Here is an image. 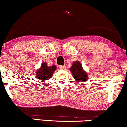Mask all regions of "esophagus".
<instances>
[{
  "label": "esophagus",
  "mask_w": 127,
  "mask_h": 127,
  "mask_svg": "<svg viewBox=\"0 0 127 127\" xmlns=\"http://www.w3.org/2000/svg\"><path fill=\"white\" fill-rule=\"evenodd\" d=\"M59 68L61 69V70H64L65 68V66H64V65H63V66H59Z\"/></svg>",
  "instance_id": "esophagus-1"
}]
</instances>
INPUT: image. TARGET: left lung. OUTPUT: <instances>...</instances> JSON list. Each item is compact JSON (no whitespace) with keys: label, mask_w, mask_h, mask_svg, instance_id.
Here are the masks:
<instances>
[{"label":"left lung","mask_w":127,"mask_h":127,"mask_svg":"<svg viewBox=\"0 0 127 127\" xmlns=\"http://www.w3.org/2000/svg\"><path fill=\"white\" fill-rule=\"evenodd\" d=\"M70 70L77 83L85 82L88 79V75L83 68L82 65L79 61H75L72 64Z\"/></svg>","instance_id":"obj_1"}]
</instances>
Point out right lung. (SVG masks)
Returning <instances> with one entry per match:
<instances>
[{"mask_svg": "<svg viewBox=\"0 0 127 127\" xmlns=\"http://www.w3.org/2000/svg\"><path fill=\"white\" fill-rule=\"evenodd\" d=\"M57 70L56 65L49 66L46 62H43L41 64V67L39 68L36 71V76L39 80L47 81L50 80L53 75L55 70Z\"/></svg>", "mask_w": 127, "mask_h": 127, "instance_id": "add662e5", "label": "right lung"}]
</instances>
